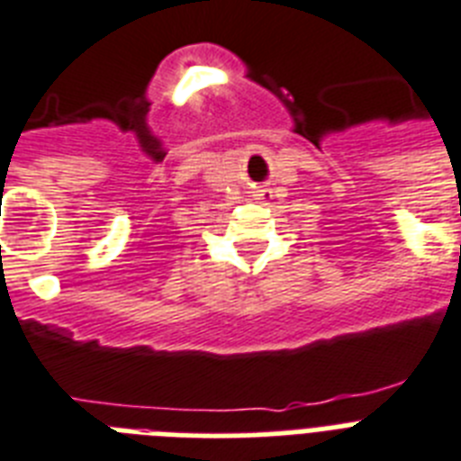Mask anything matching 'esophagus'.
I'll return each mask as SVG.
<instances>
[{
    "label": "esophagus",
    "instance_id": "esophagus-1",
    "mask_svg": "<svg viewBox=\"0 0 461 461\" xmlns=\"http://www.w3.org/2000/svg\"><path fill=\"white\" fill-rule=\"evenodd\" d=\"M256 196L260 198V201H272V189H260Z\"/></svg>",
    "mask_w": 461,
    "mask_h": 461
}]
</instances>
